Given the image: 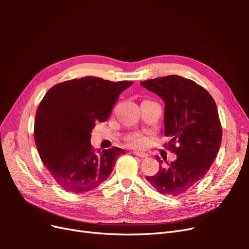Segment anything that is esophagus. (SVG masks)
<instances>
[{
	"instance_id": "obj_1",
	"label": "esophagus",
	"mask_w": 249,
	"mask_h": 249,
	"mask_svg": "<svg viewBox=\"0 0 249 249\" xmlns=\"http://www.w3.org/2000/svg\"><path fill=\"white\" fill-rule=\"evenodd\" d=\"M133 154L138 156V157H140V158H146V157H148V154L142 153V152H133Z\"/></svg>"
}]
</instances>
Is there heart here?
<instances>
[{"label": "heart", "instance_id": "obj_1", "mask_svg": "<svg viewBox=\"0 0 249 249\" xmlns=\"http://www.w3.org/2000/svg\"><path fill=\"white\" fill-rule=\"evenodd\" d=\"M130 143L133 146L142 147L146 144V138L143 137L142 135H133L129 139Z\"/></svg>", "mask_w": 249, "mask_h": 249}]
</instances>
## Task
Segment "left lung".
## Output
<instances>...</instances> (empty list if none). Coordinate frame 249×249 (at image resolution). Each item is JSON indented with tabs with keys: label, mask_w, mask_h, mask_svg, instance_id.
I'll use <instances>...</instances> for the list:
<instances>
[{
	"label": "left lung",
	"mask_w": 249,
	"mask_h": 249,
	"mask_svg": "<svg viewBox=\"0 0 249 249\" xmlns=\"http://www.w3.org/2000/svg\"><path fill=\"white\" fill-rule=\"evenodd\" d=\"M140 85L165 102L164 132L177 159L161 166L147 182L161 194L178 196L206 176L222 139L215 101L205 88L176 74L143 81ZM162 164L163 161L156 156Z\"/></svg>",
	"instance_id": "obj_1"
}]
</instances>
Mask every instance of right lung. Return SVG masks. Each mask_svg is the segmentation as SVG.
<instances>
[{
    "label": "right lung",
    "instance_id": "1",
    "mask_svg": "<svg viewBox=\"0 0 249 249\" xmlns=\"http://www.w3.org/2000/svg\"><path fill=\"white\" fill-rule=\"evenodd\" d=\"M131 81L96 77L73 79L53 86L35 116L34 139L40 159L67 192L84 193L106 180L122 148L95 150L90 144L96 122H106L119 94Z\"/></svg>",
    "mask_w": 249,
    "mask_h": 249
}]
</instances>
